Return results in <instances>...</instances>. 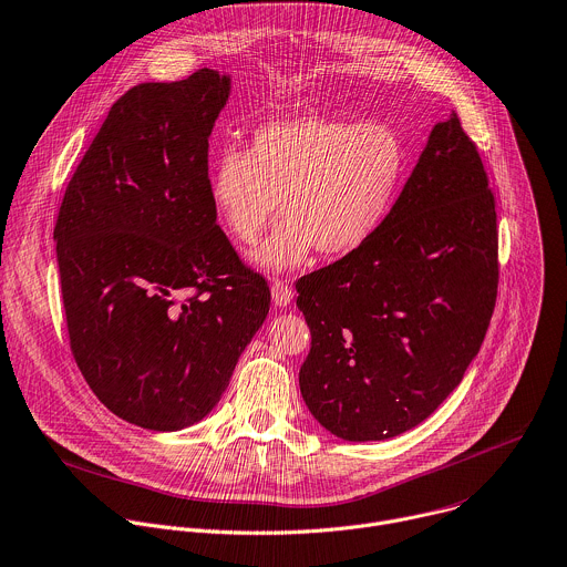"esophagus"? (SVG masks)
<instances>
[{"instance_id":"esophagus-1","label":"esophagus","mask_w":567,"mask_h":567,"mask_svg":"<svg viewBox=\"0 0 567 567\" xmlns=\"http://www.w3.org/2000/svg\"><path fill=\"white\" fill-rule=\"evenodd\" d=\"M271 296H274V302H276L278 307H287V305L291 302V298H293V291H291V287L287 285V280L274 278V280H271Z\"/></svg>"}]
</instances>
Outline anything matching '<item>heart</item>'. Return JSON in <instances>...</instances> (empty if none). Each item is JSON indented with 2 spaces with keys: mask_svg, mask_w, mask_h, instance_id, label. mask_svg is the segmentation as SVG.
<instances>
[{
  "mask_svg": "<svg viewBox=\"0 0 567 567\" xmlns=\"http://www.w3.org/2000/svg\"><path fill=\"white\" fill-rule=\"evenodd\" d=\"M408 175V148L385 122L333 117L276 120L254 131L249 148L225 146L212 166L209 196L243 245L285 220L251 254L265 269H289L313 249L347 256L385 225Z\"/></svg>",
  "mask_w": 567,
  "mask_h": 567,
  "instance_id": "heart-1",
  "label": "heart"
}]
</instances>
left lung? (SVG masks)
I'll list each match as a JSON object with an SVG mask.
<instances>
[{"instance_id": "8db88e82", "label": "left lung", "mask_w": 567, "mask_h": 567, "mask_svg": "<svg viewBox=\"0 0 567 567\" xmlns=\"http://www.w3.org/2000/svg\"><path fill=\"white\" fill-rule=\"evenodd\" d=\"M311 349L300 394L344 441L423 423L463 381L498 291L496 203L456 113L367 245L296 282Z\"/></svg>"}]
</instances>
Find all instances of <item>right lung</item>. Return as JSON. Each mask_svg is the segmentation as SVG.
<instances>
[{
    "label": "right lung",
    "instance_id": "right-lung-1",
    "mask_svg": "<svg viewBox=\"0 0 567 567\" xmlns=\"http://www.w3.org/2000/svg\"><path fill=\"white\" fill-rule=\"evenodd\" d=\"M229 78L144 82L78 164L53 238L71 353L122 421L175 432L225 394L271 305L209 196V135Z\"/></svg>",
    "mask_w": 567,
    "mask_h": 567
}]
</instances>
